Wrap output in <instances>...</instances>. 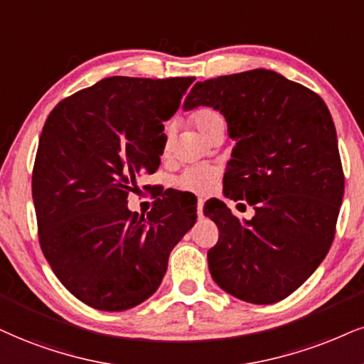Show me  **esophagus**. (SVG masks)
Returning <instances> with one entry per match:
<instances>
[{
    "label": "esophagus",
    "instance_id": "1",
    "mask_svg": "<svg viewBox=\"0 0 364 364\" xmlns=\"http://www.w3.org/2000/svg\"><path fill=\"white\" fill-rule=\"evenodd\" d=\"M203 209H204V200L199 199V200H197V216H199V218L204 216Z\"/></svg>",
    "mask_w": 364,
    "mask_h": 364
}]
</instances>
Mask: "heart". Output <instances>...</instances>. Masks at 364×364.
Here are the masks:
<instances>
[{"label":"heart","mask_w":364,"mask_h":364,"mask_svg":"<svg viewBox=\"0 0 364 364\" xmlns=\"http://www.w3.org/2000/svg\"><path fill=\"white\" fill-rule=\"evenodd\" d=\"M191 123L194 124L197 132L204 134L205 138L210 136V133L219 127H224V121L216 111L210 107H199L191 114ZM170 151V136L167 134L161 148V155L167 156ZM219 177V168L214 165H194V167L186 168L183 172L175 178V186L181 191L192 192V194H208L216 186Z\"/></svg>","instance_id":"heart-1"}]
</instances>
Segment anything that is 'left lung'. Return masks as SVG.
Masks as SVG:
<instances>
[{
  "mask_svg": "<svg viewBox=\"0 0 364 364\" xmlns=\"http://www.w3.org/2000/svg\"><path fill=\"white\" fill-rule=\"evenodd\" d=\"M197 106L226 118L236 146L224 192L255 209L241 223L221 200L204 205L219 230L210 275L245 302H280L316 272L336 235L344 173L329 109L317 92L264 69L197 82L183 107Z\"/></svg>",
  "mask_w": 364,
  "mask_h": 364,
  "instance_id": "left-lung-1",
  "label": "left lung"
}]
</instances>
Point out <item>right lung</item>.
Listing matches in <instances>:
<instances>
[{
  "label": "right lung",
  "instance_id": "obj_1",
  "mask_svg": "<svg viewBox=\"0 0 364 364\" xmlns=\"http://www.w3.org/2000/svg\"><path fill=\"white\" fill-rule=\"evenodd\" d=\"M196 77H107L53 107L40 134L31 196L38 241L74 297L127 311L155 294L194 205L165 192L146 218L128 209L136 177L160 165L164 123Z\"/></svg>",
  "mask_w": 364,
  "mask_h": 364
}]
</instances>
